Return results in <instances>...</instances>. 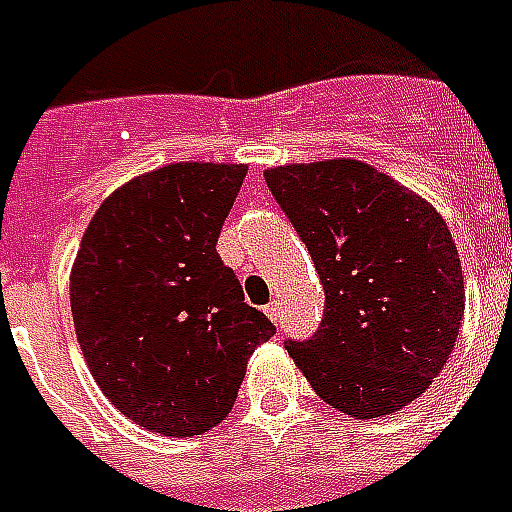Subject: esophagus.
<instances>
[{
    "mask_svg": "<svg viewBox=\"0 0 512 512\" xmlns=\"http://www.w3.org/2000/svg\"><path fill=\"white\" fill-rule=\"evenodd\" d=\"M265 316H268V319L273 321V324H279V303H268L265 305Z\"/></svg>",
    "mask_w": 512,
    "mask_h": 512,
    "instance_id": "esophagus-1",
    "label": "esophagus"
}]
</instances>
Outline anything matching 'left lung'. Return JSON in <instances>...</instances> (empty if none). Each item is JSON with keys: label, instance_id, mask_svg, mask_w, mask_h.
Listing matches in <instances>:
<instances>
[{"label": "left lung", "instance_id": "left-lung-1", "mask_svg": "<svg viewBox=\"0 0 512 512\" xmlns=\"http://www.w3.org/2000/svg\"><path fill=\"white\" fill-rule=\"evenodd\" d=\"M324 284V319L287 342L316 396L356 420L420 398L452 356L465 313L457 247L420 193L356 159L265 170Z\"/></svg>", "mask_w": 512, "mask_h": 512}]
</instances>
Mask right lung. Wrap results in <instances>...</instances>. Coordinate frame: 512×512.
Segmentation results:
<instances>
[{"label": "right lung", "instance_id": "add662e5", "mask_svg": "<svg viewBox=\"0 0 512 512\" xmlns=\"http://www.w3.org/2000/svg\"><path fill=\"white\" fill-rule=\"evenodd\" d=\"M244 177L247 164L215 162L132 177L100 204L71 265L84 361L151 433L193 438L223 422L249 356L276 335L215 249Z\"/></svg>", "mask_w": 512, "mask_h": 512}]
</instances>
